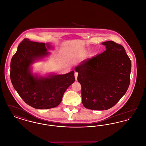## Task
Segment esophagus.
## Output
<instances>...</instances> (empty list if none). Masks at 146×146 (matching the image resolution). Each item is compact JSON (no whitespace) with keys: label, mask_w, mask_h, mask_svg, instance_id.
<instances>
[{"label":"esophagus","mask_w":146,"mask_h":146,"mask_svg":"<svg viewBox=\"0 0 146 146\" xmlns=\"http://www.w3.org/2000/svg\"><path fill=\"white\" fill-rule=\"evenodd\" d=\"M74 76H75V79L76 80H77V77H78V73L77 72H75L74 73Z\"/></svg>","instance_id":"obj_1"}]
</instances>
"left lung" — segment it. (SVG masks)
I'll use <instances>...</instances> for the list:
<instances>
[{"mask_svg": "<svg viewBox=\"0 0 146 146\" xmlns=\"http://www.w3.org/2000/svg\"><path fill=\"white\" fill-rule=\"evenodd\" d=\"M102 44L106 51L75 68L82 103L89 110L111 108L125 95L130 82L131 62L124 48L113 41Z\"/></svg>", "mask_w": 146, "mask_h": 146, "instance_id": "left-lung-1", "label": "left lung"}]
</instances>
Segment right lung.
I'll list each match as a JSON object with an SVG mask.
<instances>
[{
  "instance_id": "obj_1",
  "label": "right lung",
  "mask_w": 146,
  "mask_h": 146,
  "mask_svg": "<svg viewBox=\"0 0 146 146\" xmlns=\"http://www.w3.org/2000/svg\"><path fill=\"white\" fill-rule=\"evenodd\" d=\"M32 42L24 39L13 56L10 64V79L14 89L29 106L46 110L57 107L64 92L75 81L74 71L62 75L47 77L33 76L31 66L49 55V44Z\"/></svg>"
}]
</instances>
